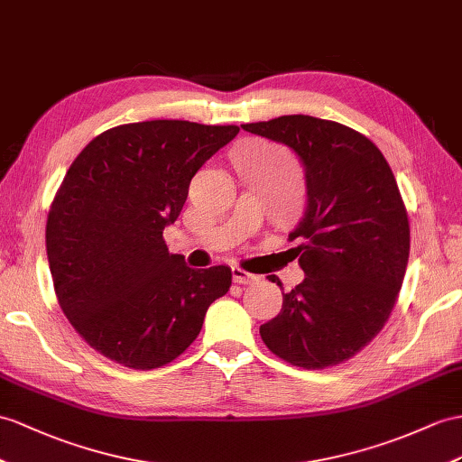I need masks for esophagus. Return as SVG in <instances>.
I'll list each match as a JSON object with an SVG mask.
<instances>
[{"label":"esophagus","instance_id":"esophagus-1","mask_svg":"<svg viewBox=\"0 0 462 462\" xmlns=\"http://www.w3.org/2000/svg\"><path fill=\"white\" fill-rule=\"evenodd\" d=\"M231 274H233V282L235 284H253V282H256V280H258L256 274L246 273V270H243L239 266H233L231 268Z\"/></svg>","mask_w":462,"mask_h":462}]
</instances>
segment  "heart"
<instances>
[{
    "mask_svg": "<svg viewBox=\"0 0 462 462\" xmlns=\"http://www.w3.org/2000/svg\"><path fill=\"white\" fill-rule=\"evenodd\" d=\"M266 151L270 152V154H280V149H278V146H266Z\"/></svg>",
    "mask_w": 462,
    "mask_h": 462,
    "instance_id": "b5f03b06",
    "label": "heart"
}]
</instances>
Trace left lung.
<instances>
[{"mask_svg":"<svg viewBox=\"0 0 462 462\" xmlns=\"http://www.w3.org/2000/svg\"><path fill=\"white\" fill-rule=\"evenodd\" d=\"M241 127L288 144L308 184L306 213L290 233L306 278L261 325L263 341L294 366L341 365L384 328L406 274L410 221L396 178L373 141L337 121L282 116Z\"/></svg>","mask_w":462,"mask_h":462,"instance_id":"1","label":"left lung"}]
</instances>
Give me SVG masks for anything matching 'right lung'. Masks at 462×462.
I'll list each match as a JSON object with an SVG mask.
<instances>
[{"label": "right lung", "instance_id": "add662e5", "mask_svg": "<svg viewBox=\"0 0 462 462\" xmlns=\"http://www.w3.org/2000/svg\"><path fill=\"white\" fill-rule=\"evenodd\" d=\"M237 125L154 119L107 129L76 156L47 219V256L64 316L109 361L161 368L196 341L231 268L194 270L168 253L189 180Z\"/></svg>", "mask_w": 462, "mask_h": 462}]
</instances>
